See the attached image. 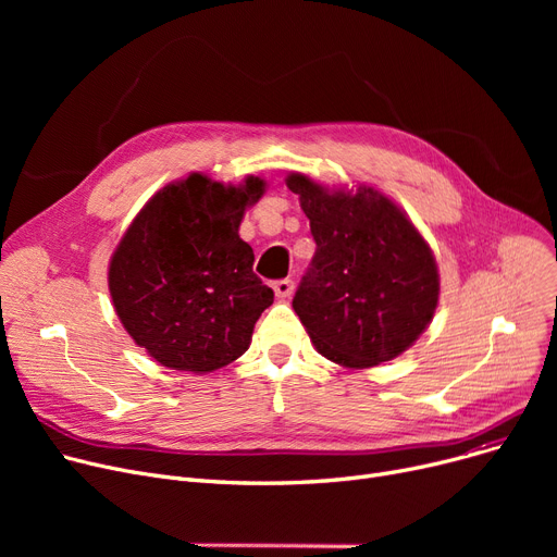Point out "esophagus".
I'll list each match as a JSON object with an SVG mask.
<instances>
[{
  "label": "esophagus",
  "instance_id": "obj_1",
  "mask_svg": "<svg viewBox=\"0 0 557 557\" xmlns=\"http://www.w3.org/2000/svg\"><path fill=\"white\" fill-rule=\"evenodd\" d=\"M294 288H296L294 280H277V282H273V290H275L277 298H288L290 294H294Z\"/></svg>",
  "mask_w": 557,
  "mask_h": 557
}]
</instances>
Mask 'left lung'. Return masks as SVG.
I'll return each mask as SVG.
<instances>
[{
    "label": "left lung",
    "instance_id": "obj_1",
    "mask_svg": "<svg viewBox=\"0 0 557 557\" xmlns=\"http://www.w3.org/2000/svg\"><path fill=\"white\" fill-rule=\"evenodd\" d=\"M300 196L315 255L294 309L323 357L372 368L399 357L433 320L441 277L429 244L397 205L372 187L327 191L302 173Z\"/></svg>",
    "mask_w": 557,
    "mask_h": 557
}]
</instances>
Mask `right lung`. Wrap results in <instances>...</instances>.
Listing matches in <instances>:
<instances>
[{
  "mask_svg": "<svg viewBox=\"0 0 557 557\" xmlns=\"http://www.w3.org/2000/svg\"><path fill=\"white\" fill-rule=\"evenodd\" d=\"M263 187L257 175L225 187L191 173L146 202L116 246L108 269L114 311L160 366L205 374L248 349L257 318L273 305L239 237Z\"/></svg>",
  "mask_w": 557,
  "mask_h": 557,
  "instance_id": "obj_1",
  "label": "right lung"
}]
</instances>
